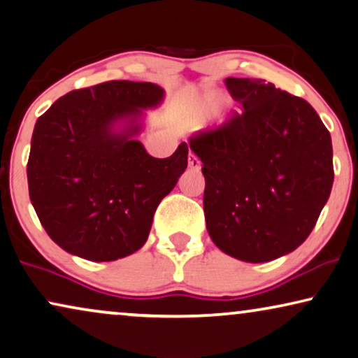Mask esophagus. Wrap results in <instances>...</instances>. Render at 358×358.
Segmentation results:
<instances>
[{
  "instance_id": "34e87169",
  "label": "esophagus",
  "mask_w": 358,
  "mask_h": 358,
  "mask_svg": "<svg viewBox=\"0 0 358 358\" xmlns=\"http://www.w3.org/2000/svg\"><path fill=\"white\" fill-rule=\"evenodd\" d=\"M188 165L193 170H199L201 169V160L198 155H196L194 152H189V157H188Z\"/></svg>"
}]
</instances>
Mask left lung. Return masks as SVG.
<instances>
[{
    "instance_id": "8db88e82",
    "label": "left lung",
    "mask_w": 358,
    "mask_h": 358,
    "mask_svg": "<svg viewBox=\"0 0 358 358\" xmlns=\"http://www.w3.org/2000/svg\"><path fill=\"white\" fill-rule=\"evenodd\" d=\"M241 112L189 141L203 162L204 215L224 253L264 263L308 238L329 198L331 134L315 108L264 79H225Z\"/></svg>"
}]
</instances>
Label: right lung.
I'll list each match as a JSON object with an SVG mask.
<instances>
[{"mask_svg": "<svg viewBox=\"0 0 358 358\" xmlns=\"http://www.w3.org/2000/svg\"><path fill=\"white\" fill-rule=\"evenodd\" d=\"M152 83L107 80L59 97L37 120L27 162L29 196L55 243L89 261H115L138 251L155 209L188 165V144L167 159L145 152L120 118L157 105Z\"/></svg>", "mask_w": 358, "mask_h": 358, "instance_id": "obj_1", "label": "right lung"}]
</instances>
